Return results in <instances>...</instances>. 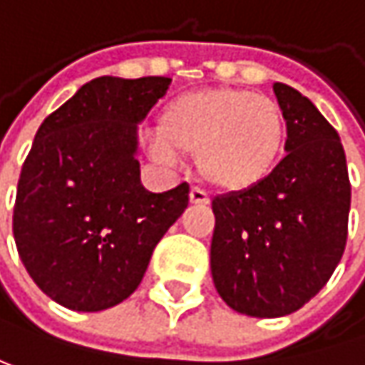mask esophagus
<instances>
[{
    "mask_svg": "<svg viewBox=\"0 0 365 365\" xmlns=\"http://www.w3.org/2000/svg\"><path fill=\"white\" fill-rule=\"evenodd\" d=\"M189 199H191V203H195V205H207V203H210V197H207V193H205V191H201V189H197V187L191 189Z\"/></svg>",
    "mask_w": 365,
    "mask_h": 365,
    "instance_id": "1",
    "label": "esophagus"
}]
</instances>
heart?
<instances>
[{"mask_svg": "<svg viewBox=\"0 0 365 365\" xmlns=\"http://www.w3.org/2000/svg\"><path fill=\"white\" fill-rule=\"evenodd\" d=\"M287 147V116L278 101L239 87L174 97L160 114L149 153L176 164L195 153L199 176L214 189L241 195L272 178Z\"/></svg>", "mask_w": 365, "mask_h": 365, "instance_id": "obj_1", "label": "heart"}]
</instances>
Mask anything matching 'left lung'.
I'll list each match as a JSON object with an SVG mask.
<instances>
[{
	"label": "left lung",
	"instance_id": "8db88e82",
	"mask_svg": "<svg viewBox=\"0 0 365 365\" xmlns=\"http://www.w3.org/2000/svg\"><path fill=\"white\" fill-rule=\"evenodd\" d=\"M287 116V155L270 180L216 197L212 278L228 307L253 318L297 312L339 266L351 185L339 133L297 89L274 83Z\"/></svg>",
	"mask_w": 365,
	"mask_h": 365
}]
</instances>
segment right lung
Returning <instances> with one entry per match:
<instances>
[{"mask_svg":"<svg viewBox=\"0 0 365 365\" xmlns=\"http://www.w3.org/2000/svg\"><path fill=\"white\" fill-rule=\"evenodd\" d=\"M172 78L99 76L43 120L18 180L14 239L41 291L74 312L130 297L189 205L141 185L137 128Z\"/></svg>","mask_w":365,"mask_h":365,"instance_id":"1","label":"right lung"}]
</instances>
